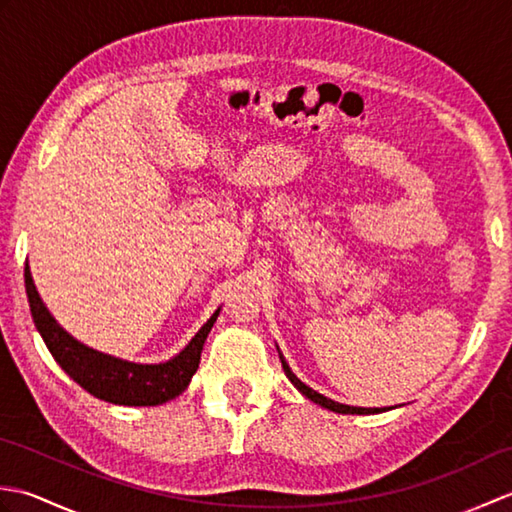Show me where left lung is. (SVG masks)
Returning a JSON list of instances; mask_svg holds the SVG:
<instances>
[{
    "label": "left lung",
    "mask_w": 512,
    "mask_h": 512,
    "mask_svg": "<svg viewBox=\"0 0 512 512\" xmlns=\"http://www.w3.org/2000/svg\"><path fill=\"white\" fill-rule=\"evenodd\" d=\"M279 350V347H277ZM279 358H281V365H284V372H286V376H288V380L292 385H295L303 396H306L308 400H312V402H317V405H321V407H325V409H330V411H336V413H356V416H367V413H383V411H387V409H394V407H350V405H341V402H334L332 398H325L323 394H319V391H314L312 387H308L306 383H301V380L292 374V369H290V365L286 363V358H284V354L279 352Z\"/></svg>",
    "instance_id": "8db88e82"
}]
</instances>
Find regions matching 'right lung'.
Returning <instances> with one entry per match:
<instances>
[{
	"mask_svg": "<svg viewBox=\"0 0 512 512\" xmlns=\"http://www.w3.org/2000/svg\"><path fill=\"white\" fill-rule=\"evenodd\" d=\"M24 279L32 321H35V328L39 330L43 343H46L50 354L54 356V361L61 365L63 372L74 383H79L92 396L112 402V405L156 407L180 396L189 387L193 374L198 372L204 341L222 310L217 308L211 314V319L198 330V334L176 356L169 358V361L132 363L94 350V347L76 341L70 332H65L39 297L28 262Z\"/></svg>",
	"mask_w": 512,
	"mask_h": 512,
	"instance_id": "add662e5",
	"label": "right lung"
}]
</instances>
